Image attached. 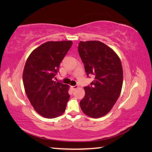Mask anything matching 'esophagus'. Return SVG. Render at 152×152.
<instances>
[{"label":"esophagus","instance_id":"1","mask_svg":"<svg viewBox=\"0 0 152 152\" xmlns=\"http://www.w3.org/2000/svg\"><path fill=\"white\" fill-rule=\"evenodd\" d=\"M72 89H73V90H75L76 89H77L78 87H79V86H77V85H75V86H72Z\"/></svg>","mask_w":152,"mask_h":152}]
</instances>
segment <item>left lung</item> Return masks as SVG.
Segmentation results:
<instances>
[{
  "label": "left lung",
  "mask_w": 152,
  "mask_h": 152,
  "mask_svg": "<svg viewBox=\"0 0 152 152\" xmlns=\"http://www.w3.org/2000/svg\"><path fill=\"white\" fill-rule=\"evenodd\" d=\"M78 50L87 77H95L90 86L84 87L86 94L80 102L81 110L90 117H102L111 110L121 93V59L111 48L97 40L80 41Z\"/></svg>",
  "instance_id": "1"
}]
</instances>
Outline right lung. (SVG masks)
<instances>
[{
    "mask_svg": "<svg viewBox=\"0 0 152 152\" xmlns=\"http://www.w3.org/2000/svg\"><path fill=\"white\" fill-rule=\"evenodd\" d=\"M72 45V41L47 42L33 50L25 63L23 81L26 96L35 111L45 118L65 111L69 86L53 79Z\"/></svg>",
    "mask_w": 152,
    "mask_h": 152,
    "instance_id": "right-lung-1",
    "label": "right lung"
}]
</instances>
